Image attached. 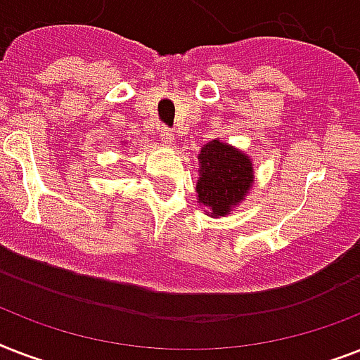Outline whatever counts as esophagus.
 Here are the masks:
<instances>
[{
    "instance_id": "esophagus-1",
    "label": "esophagus",
    "mask_w": 360,
    "mask_h": 360,
    "mask_svg": "<svg viewBox=\"0 0 360 360\" xmlns=\"http://www.w3.org/2000/svg\"><path fill=\"white\" fill-rule=\"evenodd\" d=\"M160 140H162L166 146H172V143L175 141V134L169 129L162 127V129H160Z\"/></svg>"
}]
</instances>
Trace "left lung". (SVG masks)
<instances>
[{
    "label": "left lung",
    "instance_id": "left-lung-1",
    "mask_svg": "<svg viewBox=\"0 0 360 360\" xmlns=\"http://www.w3.org/2000/svg\"><path fill=\"white\" fill-rule=\"evenodd\" d=\"M198 203L211 219L233 213L250 194L254 164L245 151L214 138L198 155Z\"/></svg>",
    "mask_w": 360,
    "mask_h": 360
}]
</instances>
